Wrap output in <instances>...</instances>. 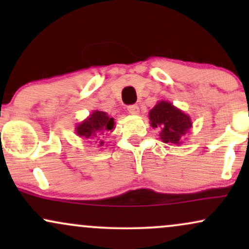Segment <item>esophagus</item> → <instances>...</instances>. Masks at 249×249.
<instances>
[{
    "label": "esophagus",
    "mask_w": 249,
    "mask_h": 249,
    "mask_svg": "<svg viewBox=\"0 0 249 249\" xmlns=\"http://www.w3.org/2000/svg\"><path fill=\"white\" fill-rule=\"evenodd\" d=\"M127 111L131 113V115H138V113H139V107H138V105H136V104L128 105Z\"/></svg>",
    "instance_id": "34e87169"
}]
</instances>
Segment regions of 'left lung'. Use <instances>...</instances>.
<instances>
[{"label": "left lung", "instance_id": "1", "mask_svg": "<svg viewBox=\"0 0 249 249\" xmlns=\"http://www.w3.org/2000/svg\"><path fill=\"white\" fill-rule=\"evenodd\" d=\"M151 125L160 127V139L164 142L179 144L180 139L192 126L190 117L168 102H159L148 113Z\"/></svg>", "mask_w": 249, "mask_h": 249}]
</instances>
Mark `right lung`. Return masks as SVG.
<instances>
[{
    "mask_svg": "<svg viewBox=\"0 0 249 249\" xmlns=\"http://www.w3.org/2000/svg\"><path fill=\"white\" fill-rule=\"evenodd\" d=\"M113 118H110L107 112L103 111H95L91 113L87 121H84L76 127V132L78 136L83 137L84 139H92L95 137H101L107 134L108 131H112ZM104 144V142H99V146Z\"/></svg>",
    "mask_w": 249,
    "mask_h": 249,
    "instance_id": "obj_1",
    "label": "right lung"
}]
</instances>
